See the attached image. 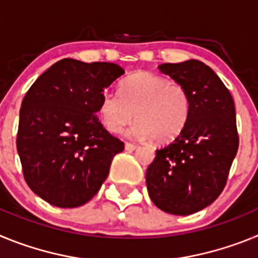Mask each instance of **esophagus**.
Segmentation results:
<instances>
[{"instance_id": "obj_1", "label": "esophagus", "mask_w": 258, "mask_h": 258, "mask_svg": "<svg viewBox=\"0 0 258 258\" xmlns=\"http://www.w3.org/2000/svg\"><path fill=\"white\" fill-rule=\"evenodd\" d=\"M137 147H138V146L134 145V143L125 142V150H127V151H134V150H136Z\"/></svg>"}]
</instances>
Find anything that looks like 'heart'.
Returning <instances> with one entry per match:
<instances>
[{
    "mask_svg": "<svg viewBox=\"0 0 258 258\" xmlns=\"http://www.w3.org/2000/svg\"><path fill=\"white\" fill-rule=\"evenodd\" d=\"M192 109V98L182 84L163 76L141 72L125 79L120 92L107 90L99 104L102 122L117 133L133 120L129 136L138 140L154 138L168 143L182 133Z\"/></svg>",
    "mask_w": 258,
    "mask_h": 258,
    "instance_id": "obj_1",
    "label": "heart"
}]
</instances>
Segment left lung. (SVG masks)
I'll return each mask as SVG.
<instances>
[{
  "label": "left lung",
  "mask_w": 258,
  "mask_h": 258,
  "mask_svg": "<svg viewBox=\"0 0 258 258\" xmlns=\"http://www.w3.org/2000/svg\"><path fill=\"white\" fill-rule=\"evenodd\" d=\"M159 68L187 88L192 109L182 133L156 150L146 183L157 208L187 216L212 204L225 188L239 147L235 106L229 89L203 61Z\"/></svg>",
  "instance_id": "8db88e82"
}]
</instances>
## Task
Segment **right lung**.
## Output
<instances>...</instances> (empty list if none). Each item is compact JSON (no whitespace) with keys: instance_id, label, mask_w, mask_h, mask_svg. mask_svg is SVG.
<instances>
[{"instance_id":"obj_1","label":"right lung","mask_w":258,"mask_h":258,"mask_svg":"<svg viewBox=\"0 0 258 258\" xmlns=\"http://www.w3.org/2000/svg\"><path fill=\"white\" fill-rule=\"evenodd\" d=\"M124 70L66 58L36 80L22 102L17 150L27 184L59 208L83 206L106 181L124 142L98 118L102 95Z\"/></svg>"}]
</instances>
